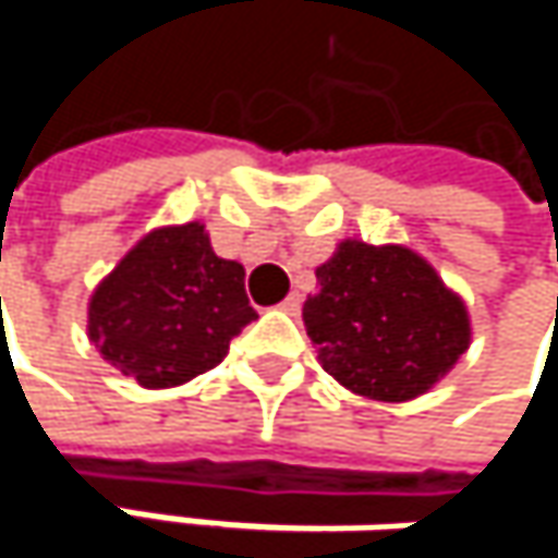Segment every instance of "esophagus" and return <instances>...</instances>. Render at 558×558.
<instances>
[{
    "instance_id": "1",
    "label": "esophagus",
    "mask_w": 558,
    "mask_h": 558,
    "mask_svg": "<svg viewBox=\"0 0 558 558\" xmlns=\"http://www.w3.org/2000/svg\"><path fill=\"white\" fill-rule=\"evenodd\" d=\"M300 303H303V296H300V293H290V296L280 303V310L290 313V316H296V313H300Z\"/></svg>"
}]
</instances>
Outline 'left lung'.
Listing matches in <instances>:
<instances>
[{
	"label": "left lung",
	"mask_w": 558,
	"mask_h": 558,
	"mask_svg": "<svg viewBox=\"0 0 558 558\" xmlns=\"http://www.w3.org/2000/svg\"><path fill=\"white\" fill-rule=\"evenodd\" d=\"M303 326L323 368L372 400L433 388L469 349V313L436 271L400 245L342 242L316 268Z\"/></svg>",
	"instance_id": "obj_1"
}]
</instances>
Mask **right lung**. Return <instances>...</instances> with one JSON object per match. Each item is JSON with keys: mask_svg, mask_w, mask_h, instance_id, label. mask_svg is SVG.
Wrapping results in <instances>:
<instances>
[{"mask_svg": "<svg viewBox=\"0 0 558 558\" xmlns=\"http://www.w3.org/2000/svg\"><path fill=\"white\" fill-rule=\"evenodd\" d=\"M258 313L245 268L213 252L199 222L145 235L89 300V339L145 388H173L216 368Z\"/></svg>", "mask_w": 558, "mask_h": 558, "instance_id": "obj_1", "label": "right lung"}]
</instances>
